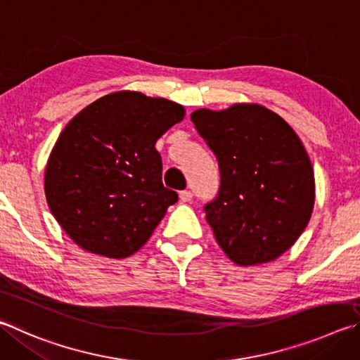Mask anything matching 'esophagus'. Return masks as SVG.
<instances>
[{
    "instance_id": "esophagus-1",
    "label": "esophagus",
    "mask_w": 360,
    "mask_h": 360,
    "mask_svg": "<svg viewBox=\"0 0 360 360\" xmlns=\"http://www.w3.org/2000/svg\"><path fill=\"white\" fill-rule=\"evenodd\" d=\"M179 198H181L182 202H188V201H192L193 193H192L191 191H182V192L179 193Z\"/></svg>"
}]
</instances>
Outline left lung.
I'll return each mask as SVG.
<instances>
[{
	"instance_id": "1",
	"label": "left lung",
	"mask_w": 360,
	"mask_h": 360,
	"mask_svg": "<svg viewBox=\"0 0 360 360\" xmlns=\"http://www.w3.org/2000/svg\"><path fill=\"white\" fill-rule=\"evenodd\" d=\"M191 117L219 160V195L205 206L217 244L244 267L282 257L315 205V174L297 134L258 103L200 108Z\"/></svg>"
}]
</instances>
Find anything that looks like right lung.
Wrapping results in <instances>:
<instances>
[{"label": "right lung", "instance_id": "add662e5", "mask_svg": "<svg viewBox=\"0 0 360 360\" xmlns=\"http://www.w3.org/2000/svg\"><path fill=\"white\" fill-rule=\"evenodd\" d=\"M184 116L176 102L117 91L72 117L50 153L44 188L51 214L77 245L127 258L148 243L178 201L162 184L155 141Z\"/></svg>", "mask_w": 360, "mask_h": 360}]
</instances>
